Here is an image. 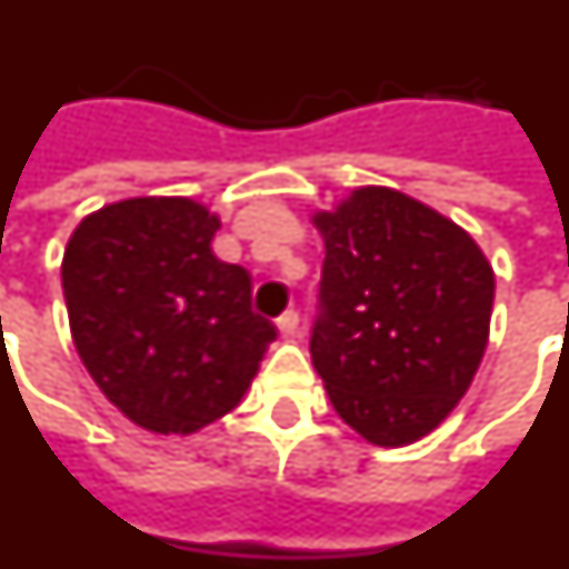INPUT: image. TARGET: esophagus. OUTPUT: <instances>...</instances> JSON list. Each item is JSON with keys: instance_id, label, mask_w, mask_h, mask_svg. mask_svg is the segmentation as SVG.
I'll return each instance as SVG.
<instances>
[{"instance_id": "34e87169", "label": "esophagus", "mask_w": 569, "mask_h": 569, "mask_svg": "<svg viewBox=\"0 0 569 569\" xmlns=\"http://www.w3.org/2000/svg\"><path fill=\"white\" fill-rule=\"evenodd\" d=\"M298 312H295V309H286V312L277 318V329H280L283 336H295V332H298Z\"/></svg>"}]
</instances>
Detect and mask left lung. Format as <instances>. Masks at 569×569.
<instances>
[{
    "label": "left lung",
    "mask_w": 569,
    "mask_h": 569,
    "mask_svg": "<svg viewBox=\"0 0 569 569\" xmlns=\"http://www.w3.org/2000/svg\"><path fill=\"white\" fill-rule=\"evenodd\" d=\"M327 242L309 336L343 422L408 446L455 410L489 336L495 274L469 233L422 202L361 188L318 213Z\"/></svg>",
    "instance_id": "1"
}]
</instances>
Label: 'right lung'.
Returning <instances> with one entry per match:
<instances>
[{
  "label": "right lung",
  "instance_id": "obj_1",
  "mask_svg": "<svg viewBox=\"0 0 569 569\" xmlns=\"http://www.w3.org/2000/svg\"><path fill=\"white\" fill-rule=\"evenodd\" d=\"M219 219L190 199H127L86 217L63 257L71 338L123 417L190 433L237 408L277 338L251 277L213 257Z\"/></svg>",
  "mask_w": 569,
  "mask_h": 569
}]
</instances>
